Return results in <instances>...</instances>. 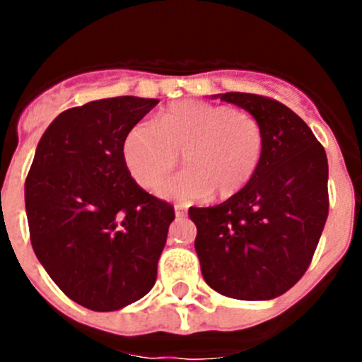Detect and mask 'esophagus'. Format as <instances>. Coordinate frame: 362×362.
Here are the masks:
<instances>
[{"mask_svg":"<svg viewBox=\"0 0 362 362\" xmlns=\"http://www.w3.org/2000/svg\"><path fill=\"white\" fill-rule=\"evenodd\" d=\"M174 210H175V217H185V216H187V206H183V204H175Z\"/></svg>","mask_w":362,"mask_h":362,"instance_id":"1","label":"esophagus"}]
</instances>
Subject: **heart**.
Instances as JSON below:
<instances>
[{
	"label": "heart",
	"mask_w": 362,
	"mask_h": 362,
	"mask_svg": "<svg viewBox=\"0 0 362 362\" xmlns=\"http://www.w3.org/2000/svg\"><path fill=\"white\" fill-rule=\"evenodd\" d=\"M264 150V134L250 112L204 101H179L163 108L156 124L136 123L123 139V161L137 185L152 188L170 174L183 153L187 170L166 179V199L232 197L250 183Z\"/></svg>",
	"instance_id": "obj_1"
}]
</instances>
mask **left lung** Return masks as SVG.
<instances>
[{"mask_svg": "<svg viewBox=\"0 0 362 362\" xmlns=\"http://www.w3.org/2000/svg\"><path fill=\"white\" fill-rule=\"evenodd\" d=\"M257 117L263 159L225 203L188 210L201 274L221 296L268 300L288 292L312 263L328 217V159L296 112L246 92L217 94Z\"/></svg>", "mask_w": 362, "mask_h": 362, "instance_id": "1", "label": "left lung"}]
</instances>
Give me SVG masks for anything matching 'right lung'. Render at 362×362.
<instances>
[{"label": "right lung", "mask_w": 362, "mask_h": 362, "mask_svg": "<svg viewBox=\"0 0 362 362\" xmlns=\"http://www.w3.org/2000/svg\"><path fill=\"white\" fill-rule=\"evenodd\" d=\"M159 99L119 95L62 112L25 181L34 254L66 297L94 312L152 290L174 206L127 170L123 139Z\"/></svg>", "instance_id": "1"}]
</instances>
